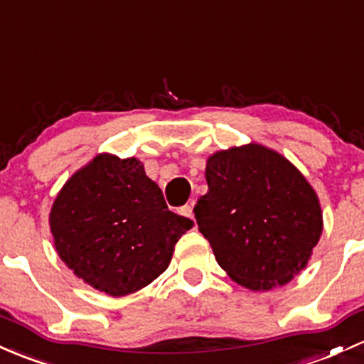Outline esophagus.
Instances as JSON below:
<instances>
[{
    "label": "esophagus",
    "mask_w": 364,
    "mask_h": 364,
    "mask_svg": "<svg viewBox=\"0 0 364 364\" xmlns=\"http://www.w3.org/2000/svg\"><path fill=\"white\" fill-rule=\"evenodd\" d=\"M179 214L186 215V218H190V219H193V203H186V205H183L181 209H179Z\"/></svg>",
    "instance_id": "esophagus-1"
}]
</instances>
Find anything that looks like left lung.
Masks as SVG:
<instances>
[{"instance_id":"left-lung-1","label":"left lung","mask_w":364,"mask_h":364,"mask_svg":"<svg viewBox=\"0 0 364 364\" xmlns=\"http://www.w3.org/2000/svg\"><path fill=\"white\" fill-rule=\"evenodd\" d=\"M205 179L209 191L193 213L215 261L235 282L269 290L304 269L323 215L316 193L292 164L250 143L209 157Z\"/></svg>"}]
</instances>
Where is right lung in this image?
I'll return each instance as SVG.
<instances>
[{
  "instance_id": "1",
  "label": "right lung",
  "mask_w": 364,
  "mask_h": 364,
  "mask_svg": "<svg viewBox=\"0 0 364 364\" xmlns=\"http://www.w3.org/2000/svg\"><path fill=\"white\" fill-rule=\"evenodd\" d=\"M50 226L60 259L75 277L121 297L161 277L193 223L167 209L141 162L103 154L60 190Z\"/></svg>"
}]
</instances>
